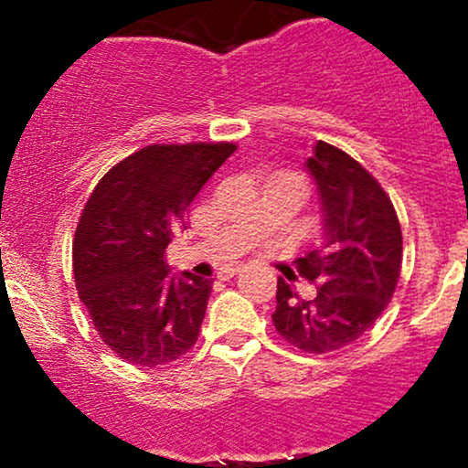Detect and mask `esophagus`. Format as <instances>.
I'll return each instance as SVG.
<instances>
[{
  "label": "esophagus",
  "mask_w": 468,
  "mask_h": 468,
  "mask_svg": "<svg viewBox=\"0 0 468 468\" xmlns=\"http://www.w3.org/2000/svg\"><path fill=\"white\" fill-rule=\"evenodd\" d=\"M238 271H242V264H229V267L221 269V276L230 278V276H235Z\"/></svg>",
  "instance_id": "obj_1"
}]
</instances>
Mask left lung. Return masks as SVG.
<instances>
[{
	"label": "left lung",
	"mask_w": 468,
	"mask_h": 468,
	"mask_svg": "<svg viewBox=\"0 0 468 468\" xmlns=\"http://www.w3.org/2000/svg\"><path fill=\"white\" fill-rule=\"evenodd\" d=\"M324 206V244L296 261L314 299L278 278L271 319L278 335L305 353H330L360 339L394 296L403 233L382 186L339 146L319 140L308 158Z\"/></svg>",
	"instance_id": "8db88e82"
}]
</instances>
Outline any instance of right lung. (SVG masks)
Masks as SVG:
<instances>
[{"mask_svg":"<svg viewBox=\"0 0 468 468\" xmlns=\"http://www.w3.org/2000/svg\"><path fill=\"white\" fill-rule=\"evenodd\" d=\"M233 143L149 144L112 165L79 217L72 271L94 330L131 365L158 367L199 339L210 278L169 276L165 249Z\"/></svg>","mask_w":468,"mask_h":468,"instance_id":"1","label":"right lung"}]
</instances>
